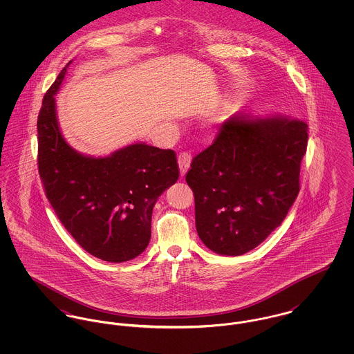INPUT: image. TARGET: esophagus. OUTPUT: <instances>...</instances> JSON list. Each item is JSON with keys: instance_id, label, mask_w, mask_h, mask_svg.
I'll return each instance as SVG.
<instances>
[{"instance_id": "34e87169", "label": "esophagus", "mask_w": 354, "mask_h": 354, "mask_svg": "<svg viewBox=\"0 0 354 354\" xmlns=\"http://www.w3.org/2000/svg\"><path fill=\"white\" fill-rule=\"evenodd\" d=\"M191 153L189 152H180L178 155V167H180V173L181 176H185V173L188 171L189 166H191Z\"/></svg>"}]
</instances>
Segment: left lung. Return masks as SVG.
Here are the masks:
<instances>
[{"instance_id":"left-lung-1","label":"left lung","mask_w":354,"mask_h":354,"mask_svg":"<svg viewBox=\"0 0 354 354\" xmlns=\"http://www.w3.org/2000/svg\"><path fill=\"white\" fill-rule=\"evenodd\" d=\"M306 145L308 125L300 120L237 113L222 124L185 176L207 248L240 256L282 223L300 192Z\"/></svg>"}]
</instances>
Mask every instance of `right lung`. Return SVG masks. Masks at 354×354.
I'll return each instance as SVG.
<instances>
[{
  "label": "right lung",
  "instance_id": "obj_1",
  "mask_svg": "<svg viewBox=\"0 0 354 354\" xmlns=\"http://www.w3.org/2000/svg\"><path fill=\"white\" fill-rule=\"evenodd\" d=\"M66 66L38 115V170L51 207L76 243L110 263L135 259L151 239L152 208L178 180L173 150L131 145L106 158L75 151L62 138L55 101Z\"/></svg>",
  "mask_w": 354,
  "mask_h": 354
}]
</instances>
